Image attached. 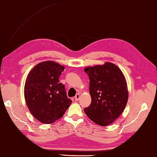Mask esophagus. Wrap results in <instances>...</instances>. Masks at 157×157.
Returning a JSON list of instances; mask_svg holds the SVG:
<instances>
[{"label":"esophagus","instance_id":"obj_1","mask_svg":"<svg viewBox=\"0 0 157 157\" xmlns=\"http://www.w3.org/2000/svg\"><path fill=\"white\" fill-rule=\"evenodd\" d=\"M79 98H80V94H76L75 97V100L76 101H78V99H79Z\"/></svg>","mask_w":157,"mask_h":157}]
</instances>
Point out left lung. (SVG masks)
Segmentation results:
<instances>
[{"label": "left lung", "mask_w": 157, "mask_h": 157, "mask_svg": "<svg viewBox=\"0 0 157 157\" xmlns=\"http://www.w3.org/2000/svg\"><path fill=\"white\" fill-rule=\"evenodd\" d=\"M90 84L91 104L84 109L86 116L96 124H111L124 111L128 100V90L124 74L111 63L84 69Z\"/></svg>", "instance_id": "8db88e82"}]
</instances>
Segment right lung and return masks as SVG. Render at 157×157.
I'll list each match as a JSON object with an SVG mask.
<instances>
[{
  "mask_svg": "<svg viewBox=\"0 0 157 157\" xmlns=\"http://www.w3.org/2000/svg\"><path fill=\"white\" fill-rule=\"evenodd\" d=\"M65 67L44 61L29 72L24 86V96L33 116L43 124H52L65 113L72 101L67 98L59 77Z\"/></svg>",
  "mask_w": 157,
  "mask_h": 157,
  "instance_id": "right-lung-1",
  "label": "right lung"
}]
</instances>
